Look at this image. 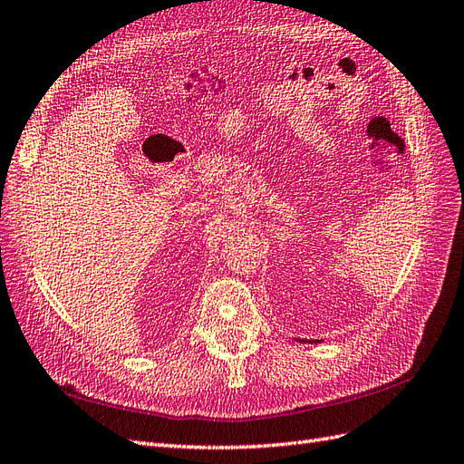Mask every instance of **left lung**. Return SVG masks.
Masks as SVG:
<instances>
[{"mask_svg": "<svg viewBox=\"0 0 464 464\" xmlns=\"http://www.w3.org/2000/svg\"><path fill=\"white\" fill-rule=\"evenodd\" d=\"M296 342H303V343H304L306 340H296ZM308 343H320V342H318V340H314V342H308Z\"/></svg>", "mask_w": 464, "mask_h": 464, "instance_id": "obj_1", "label": "left lung"}]
</instances>
